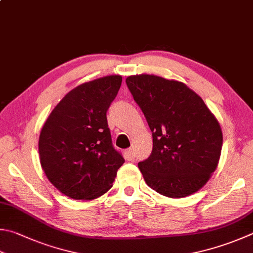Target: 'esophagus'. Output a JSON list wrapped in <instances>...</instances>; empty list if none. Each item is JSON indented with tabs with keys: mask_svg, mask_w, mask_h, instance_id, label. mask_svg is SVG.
<instances>
[{
	"mask_svg": "<svg viewBox=\"0 0 253 253\" xmlns=\"http://www.w3.org/2000/svg\"><path fill=\"white\" fill-rule=\"evenodd\" d=\"M125 156H126V160L133 161L134 160V152H133L132 149H127L125 152Z\"/></svg>",
	"mask_w": 253,
	"mask_h": 253,
	"instance_id": "esophagus-1",
	"label": "esophagus"
}]
</instances>
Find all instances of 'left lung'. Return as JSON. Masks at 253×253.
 <instances>
[{"mask_svg": "<svg viewBox=\"0 0 253 253\" xmlns=\"http://www.w3.org/2000/svg\"><path fill=\"white\" fill-rule=\"evenodd\" d=\"M126 83L153 136L152 154L137 164L146 185L169 198L198 192L221 154L222 131L215 114L177 80L142 74L128 76Z\"/></svg>", "mask_w": 253, "mask_h": 253, "instance_id": "left-lung-1", "label": "left lung"}]
</instances>
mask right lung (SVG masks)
<instances>
[{"label": "right lung", "instance_id": "right-lung-1", "mask_svg": "<svg viewBox=\"0 0 253 253\" xmlns=\"http://www.w3.org/2000/svg\"><path fill=\"white\" fill-rule=\"evenodd\" d=\"M121 83L120 75H111L77 85L57 103L42 127V169L69 198L92 201L102 196L125 163L112 146L107 121Z\"/></svg>", "mask_w": 253, "mask_h": 253}]
</instances>
